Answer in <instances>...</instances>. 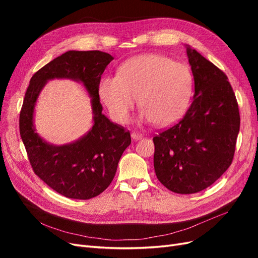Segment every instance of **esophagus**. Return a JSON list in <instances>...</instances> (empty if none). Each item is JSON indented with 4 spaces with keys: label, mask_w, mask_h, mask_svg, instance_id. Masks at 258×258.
I'll use <instances>...</instances> for the list:
<instances>
[{
    "label": "esophagus",
    "mask_w": 258,
    "mask_h": 258,
    "mask_svg": "<svg viewBox=\"0 0 258 258\" xmlns=\"http://www.w3.org/2000/svg\"><path fill=\"white\" fill-rule=\"evenodd\" d=\"M142 135L141 134H139V132H131V138L132 139H134V140H136V141H137V140H140V139H142Z\"/></svg>",
    "instance_id": "obj_1"
}]
</instances>
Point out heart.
<instances>
[{"label": "heart", "instance_id": "1", "mask_svg": "<svg viewBox=\"0 0 258 258\" xmlns=\"http://www.w3.org/2000/svg\"><path fill=\"white\" fill-rule=\"evenodd\" d=\"M194 79L189 67L158 53L132 57L99 84V97L112 118L126 123L137 100L141 119L157 127L175 122L189 105Z\"/></svg>", "mask_w": 258, "mask_h": 258}]
</instances>
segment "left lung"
<instances>
[{
	"instance_id": "obj_1",
	"label": "left lung",
	"mask_w": 258,
	"mask_h": 258,
	"mask_svg": "<svg viewBox=\"0 0 258 258\" xmlns=\"http://www.w3.org/2000/svg\"><path fill=\"white\" fill-rule=\"evenodd\" d=\"M187 56L195 81L191 105L183 118L153 138L156 176L183 195L206 189L229 168L240 129L228 77L189 46Z\"/></svg>"
}]
</instances>
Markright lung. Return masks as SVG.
<instances>
[{
	"label": "right lung",
	"mask_w": 258,
	"mask_h": 258,
	"mask_svg": "<svg viewBox=\"0 0 258 258\" xmlns=\"http://www.w3.org/2000/svg\"><path fill=\"white\" fill-rule=\"evenodd\" d=\"M114 58L99 50H70L50 61L31 77L19 117V130L34 173L50 188L72 199H90L104 191L115 176L123 151L130 145L129 130L102 114L99 84ZM52 78L82 81L92 99L94 126L73 144L56 147L38 137L33 126L36 99Z\"/></svg>",
	"instance_id": "obj_1"
}]
</instances>
